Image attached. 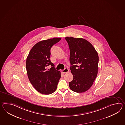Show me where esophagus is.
I'll list each match as a JSON object with an SVG mask.
<instances>
[{
	"label": "esophagus",
	"instance_id": "esophagus-1",
	"mask_svg": "<svg viewBox=\"0 0 125 125\" xmlns=\"http://www.w3.org/2000/svg\"><path fill=\"white\" fill-rule=\"evenodd\" d=\"M69 69L67 68H65L64 70H61L63 73H67L68 72H69Z\"/></svg>",
	"mask_w": 125,
	"mask_h": 125
}]
</instances>
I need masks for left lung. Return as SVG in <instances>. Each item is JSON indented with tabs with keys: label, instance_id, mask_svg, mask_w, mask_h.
<instances>
[{
	"label": "left lung",
	"instance_id": "obj_1",
	"mask_svg": "<svg viewBox=\"0 0 125 125\" xmlns=\"http://www.w3.org/2000/svg\"><path fill=\"white\" fill-rule=\"evenodd\" d=\"M70 50L71 72L73 79L69 82L70 89L83 93L91 88L96 78L99 57L94 47L82 38L66 37Z\"/></svg>",
	"mask_w": 125,
	"mask_h": 125
}]
</instances>
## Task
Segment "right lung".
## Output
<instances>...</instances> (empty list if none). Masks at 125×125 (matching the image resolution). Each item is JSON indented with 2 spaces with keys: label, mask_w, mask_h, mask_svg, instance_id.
Returning a JSON list of instances; mask_svg holds the SVG:
<instances>
[{
  "label": "right lung",
  "mask_w": 125,
  "mask_h": 125,
  "mask_svg": "<svg viewBox=\"0 0 125 125\" xmlns=\"http://www.w3.org/2000/svg\"><path fill=\"white\" fill-rule=\"evenodd\" d=\"M61 40V38H54L37 43L27 58L26 66L29 80L34 88L42 94L54 93L61 78V72L55 70L50 59L52 46ZM50 65L52 67L47 69Z\"/></svg>",
  "instance_id": "obj_1"
}]
</instances>
